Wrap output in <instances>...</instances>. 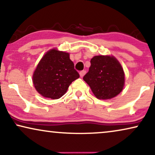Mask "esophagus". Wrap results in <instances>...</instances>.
Here are the masks:
<instances>
[{
	"label": "esophagus",
	"mask_w": 155,
	"mask_h": 155,
	"mask_svg": "<svg viewBox=\"0 0 155 155\" xmlns=\"http://www.w3.org/2000/svg\"><path fill=\"white\" fill-rule=\"evenodd\" d=\"M85 73H86V71H80V77L81 78H82L83 77V76L85 75Z\"/></svg>",
	"instance_id": "1"
}]
</instances>
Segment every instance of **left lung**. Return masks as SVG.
<instances>
[{"label": "left lung", "instance_id": "left-lung-1", "mask_svg": "<svg viewBox=\"0 0 155 155\" xmlns=\"http://www.w3.org/2000/svg\"><path fill=\"white\" fill-rule=\"evenodd\" d=\"M83 80L99 99H110L117 96L124 89V69L114 56H95Z\"/></svg>", "mask_w": 155, "mask_h": 155}]
</instances>
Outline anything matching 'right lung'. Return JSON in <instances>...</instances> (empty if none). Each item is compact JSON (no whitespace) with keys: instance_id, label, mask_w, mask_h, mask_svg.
Returning a JSON list of instances; mask_svg holds the SVG:
<instances>
[{"instance_id":"1","label":"right lung","mask_w":155,"mask_h":155,"mask_svg":"<svg viewBox=\"0 0 155 155\" xmlns=\"http://www.w3.org/2000/svg\"><path fill=\"white\" fill-rule=\"evenodd\" d=\"M80 78L68 53L55 48L46 53L32 76L36 90L46 98L57 99L65 94L70 84Z\"/></svg>"}]
</instances>
